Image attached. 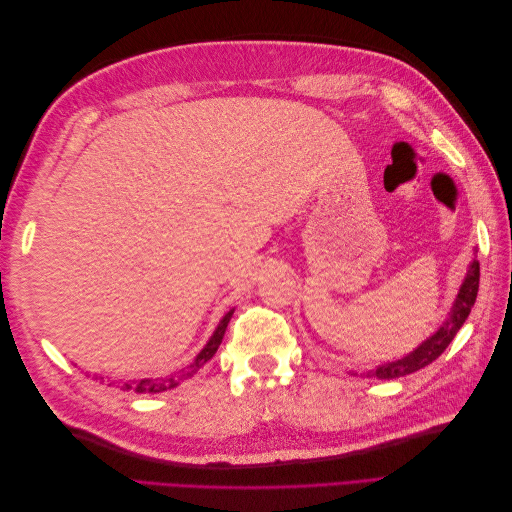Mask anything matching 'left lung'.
Returning <instances> with one entry per match:
<instances>
[{
    "mask_svg": "<svg viewBox=\"0 0 512 512\" xmlns=\"http://www.w3.org/2000/svg\"><path fill=\"white\" fill-rule=\"evenodd\" d=\"M478 277H480L478 260H472L468 267L466 280H463V284L459 288L453 312L442 324V327L433 333L427 342L418 346L412 354L404 356V359H399L395 363H386L374 371H369V376H376L380 380H393V378L408 376V374H412V371L423 369L425 365L436 361L438 356L448 348V344L453 342V337L457 335V331L463 327V322H466V318L470 316V309H472V305L476 301V294H478Z\"/></svg>",
    "mask_w": 512,
    "mask_h": 512,
    "instance_id": "8db88e82",
    "label": "left lung"
}]
</instances>
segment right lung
<instances>
[{"mask_svg":"<svg viewBox=\"0 0 512 512\" xmlns=\"http://www.w3.org/2000/svg\"><path fill=\"white\" fill-rule=\"evenodd\" d=\"M230 316H232V309L222 318V322L218 324V329H215L213 337L209 339V344L203 348V352L196 356V361L188 369H181L179 374L170 376V378H164V380H149L147 378V380H138V382H123L121 389L123 391H134V393H160V391H166V389H175V386H179L183 380L192 378L196 371L203 367L215 352H218V348L222 344V337H224L226 327H228V322H230Z\"/></svg>","mask_w":512,"mask_h":512,"instance_id":"obj_1","label":"right lung"}]
</instances>
